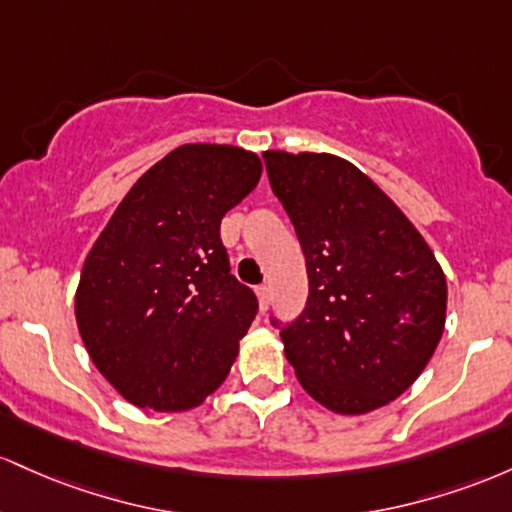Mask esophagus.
I'll return each instance as SVG.
<instances>
[{"instance_id": "obj_1", "label": "esophagus", "mask_w": 512, "mask_h": 512, "mask_svg": "<svg viewBox=\"0 0 512 512\" xmlns=\"http://www.w3.org/2000/svg\"><path fill=\"white\" fill-rule=\"evenodd\" d=\"M256 295H258V304H261V309H268V304H271V287L258 285Z\"/></svg>"}]
</instances>
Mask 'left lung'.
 <instances>
[{
    "mask_svg": "<svg viewBox=\"0 0 512 512\" xmlns=\"http://www.w3.org/2000/svg\"><path fill=\"white\" fill-rule=\"evenodd\" d=\"M263 162L307 261L302 314L290 324L271 317L287 360L326 409H380L416 382L438 348L442 268L358 166L314 152H266Z\"/></svg>",
    "mask_w": 512,
    "mask_h": 512,
    "instance_id": "left-lung-1",
    "label": "left lung"
}]
</instances>
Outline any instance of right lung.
Listing matches in <instances>:
<instances>
[{
  "instance_id": "1",
  "label": "right lung",
  "mask_w": 512,
  "mask_h": 512,
  "mask_svg": "<svg viewBox=\"0 0 512 512\" xmlns=\"http://www.w3.org/2000/svg\"><path fill=\"white\" fill-rule=\"evenodd\" d=\"M261 179L232 145H183L137 179L86 256L77 326L130 404L186 411L225 382L258 312L229 273L222 217Z\"/></svg>"
}]
</instances>
